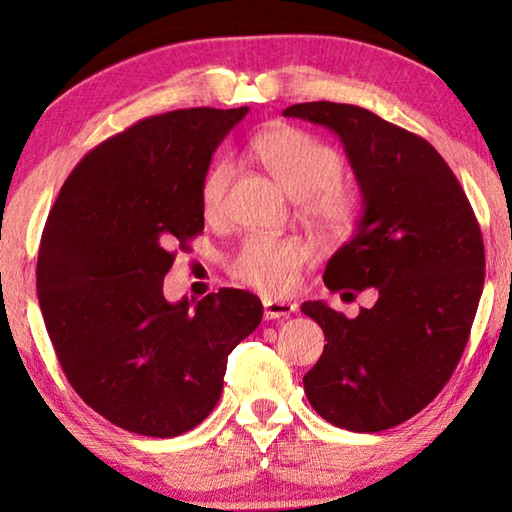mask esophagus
<instances>
[{"label": "esophagus", "instance_id": "esophagus-1", "mask_svg": "<svg viewBox=\"0 0 512 512\" xmlns=\"http://www.w3.org/2000/svg\"><path fill=\"white\" fill-rule=\"evenodd\" d=\"M296 311V305H291V302H282V300H264V316L266 320H277V318H284Z\"/></svg>", "mask_w": 512, "mask_h": 512}]
</instances>
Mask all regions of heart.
Listing matches in <instances>:
<instances>
[{"label": "heart", "instance_id": "b5f03b06", "mask_svg": "<svg viewBox=\"0 0 512 512\" xmlns=\"http://www.w3.org/2000/svg\"><path fill=\"white\" fill-rule=\"evenodd\" d=\"M259 164L271 173L284 192L300 201L305 219L325 235H341L359 212V196L343 183V158L334 146L325 144L296 126H271L253 140ZM232 162L221 160L205 173L201 205L205 216L223 210L228 194ZM307 248L293 237L250 235L232 257L230 273L241 284L266 296H284L296 287Z\"/></svg>", "mask_w": 512, "mask_h": 512}]
</instances>
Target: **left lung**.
I'll return each mask as SVG.
<instances>
[{
	"label": "left lung",
	"instance_id": "obj_1",
	"mask_svg": "<svg viewBox=\"0 0 512 512\" xmlns=\"http://www.w3.org/2000/svg\"><path fill=\"white\" fill-rule=\"evenodd\" d=\"M341 137L363 214L325 268V287H375L357 318L305 302L325 350L302 384L314 411L348 431L375 433L413 418L452 377L470 339L485 280L479 221L449 164L420 135L348 103H296Z\"/></svg>",
	"mask_w": 512,
	"mask_h": 512
}]
</instances>
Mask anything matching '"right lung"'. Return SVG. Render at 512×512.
Segmentation results:
<instances>
[{
    "instance_id": "obj_1",
    "label": "right lung",
    "mask_w": 512,
    "mask_h": 512,
    "mask_svg": "<svg viewBox=\"0 0 512 512\" xmlns=\"http://www.w3.org/2000/svg\"><path fill=\"white\" fill-rule=\"evenodd\" d=\"M246 112L173 110L112 135L69 173L42 230L38 300L60 366L85 404L140 436L201 424L264 314L244 289L162 293L176 250L203 232L212 153Z\"/></svg>"
}]
</instances>
